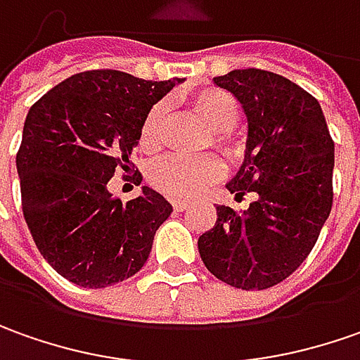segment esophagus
I'll return each instance as SVG.
<instances>
[{
	"label": "esophagus",
	"mask_w": 360,
	"mask_h": 360,
	"mask_svg": "<svg viewBox=\"0 0 360 360\" xmlns=\"http://www.w3.org/2000/svg\"><path fill=\"white\" fill-rule=\"evenodd\" d=\"M187 207H189V203H187V201H183V199H175V201H173V209H175V211H185V209H187Z\"/></svg>",
	"instance_id": "34e87169"
}]
</instances>
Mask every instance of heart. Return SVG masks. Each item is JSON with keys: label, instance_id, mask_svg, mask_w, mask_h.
I'll return each mask as SVG.
<instances>
[{"label": "heart", "instance_id": "1", "mask_svg": "<svg viewBox=\"0 0 360 360\" xmlns=\"http://www.w3.org/2000/svg\"><path fill=\"white\" fill-rule=\"evenodd\" d=\"M187 107L193 115L209 127L207 145H213L231 163L245 157V143L235 133V125L241 119V105L237 97L219 87H203L187 97ZM165 105L157 103L149 109L139 129V147L145 153H155L163 143ZM223 165L217 157H179L171 155L157 161L149 171L151 185L169 197L189 199L203 193L215 181L221 179Z\"/></svg>", "mask_w": 360, "mask_h": 360}]
</instances>
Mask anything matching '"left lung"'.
I'll return each instance as SVG.
<instances>
[{
    "label": "left lung",
    "instance_id": "obj_1",
    "mask_svg": "<svg viewBox=\"0 0 360 360\" xmlns=\"http://www.w3.org/2000/svg\"><path fill=\"white\" fill-rule=\"evenodd\" d=\"M239 99L249 121L247 155L227 189L245 211L219 205L199 237L205 266L231 287L263 291L292 275L313 251L333 207L335 141L315 97L265 69L215 77Z\"/></svg>",
    "mask_w": 360,
    "mask_h": 360
}]
</instances>
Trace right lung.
<instances>
[{"label":"right lung","mask_w":360,"mask_h":360,"mask_svg":"<svg viewBox=\"0 0 360 360\" xmlns=\"http://www.w3.org/2000/svg\"><path fill=\"white\" fill-rule=\"evenodd\" d=\"M181 81L91 69L32 105L15 159L21 209L39 253L61 277L101 289L133 277L149 259L173 207L149 187L123 203L107 183L115 171L137 173L131 151L143 119Z\"/></svg>","instance_id":"obj_1"}]
</instances>
